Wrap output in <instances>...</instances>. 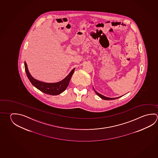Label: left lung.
Here are the masks:
<instances>
[{"mask_svg": "<svg viewBox=\"0 0 158 158\" xmlns=\"http://www.w3.org/2000/svg\"><path fill=\"white\" fill-rule=\"evenodd\" d=\"M94 90L95 91V93H96V94H97V95L100 97V98H101L102 99L106 100H109L116 99H118V98H119L120 97H122V96H121V97H117V98H108V97H105V96L102 95V94H99V93H98L97 91H95V90L94 89Z\"/></svg>", "mask_w": 158, "mask_h": 158, "instance_id": "8db88e82", "label": "left lung"}]
</instances>
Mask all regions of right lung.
<instances>
[{"mask_svg": "<svg viewBox=\"0 0 158 158\" xmlns=\"http://www.w3.org/2000/svg\"><path fill=\"white\" fill-rule=\"evenodd\" d=\"M24 65L25 72L29 80H30L32 85L45 94H49L52 95H57L61 94V93L65 90L69 85L70 79L72 78L75 69L74 68L65 78L60 81L56 83H45L36 80L31 75L29 72L27 64L25 61L24 62Z\"/></svg>", "mask_w": 158, "mask_h": 158, "instance_id": "add662e5", "label": "right lung"}]
</instances>
